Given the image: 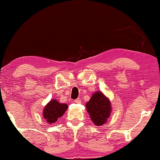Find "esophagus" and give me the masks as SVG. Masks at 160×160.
Wrapping results in <instances>:
<instances>
[{"label":"esophagus","instance_id":"34e87169","mask_svg":"<svg viewBox=\"0 0 160 160\" xmlns=\"http://www.w3.org/2000/svg\"><path fill=\"white\" fill-rule=\"evenodd\" d=\"M76 103H81V100L80 99H76L75 100Z\"/></svg>","mask_w":160,"mask_h":160}]
</instances>
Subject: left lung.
<instances>
[{"label":"left lung","mask_w":160,"mask_h":160,"mask_svg":"<svg viewBox=\"0 0 160 160\" xmlns=\"http://www.w3.org/2000/svg\"><path fill=\"white\" fill-rule=\"evenodd\" d=\"M86 107L92 122L97 126L106 123L112 111L111 101L101 92H94Z\"/></svg>","instance_id":"1"}]
</instances>
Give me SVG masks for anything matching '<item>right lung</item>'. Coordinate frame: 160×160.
<instances>
[{
  "label": "right lung",
  "mask_w": 160,
  "mask_h": 160,
  "mask_svg": "<svg viewBox=\"0 0 160 160\" xmlns=\"http://www.w3.org/2000/svg\"><path fill=\"white\" fill-rule=\"evenodd\" d=\"M68 108L66 103H61L55 99H52L46 105L43 111V117L49 124L54 123L58 118L64 114Z\"/></svg>",
  "instance_id": "obj_1"
}]
</instances>
